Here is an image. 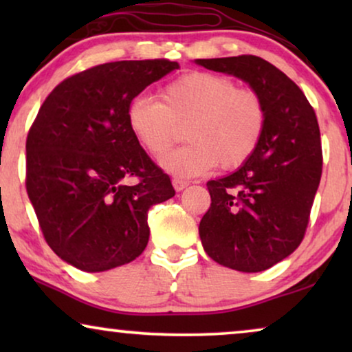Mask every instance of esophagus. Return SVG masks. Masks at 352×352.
I'll return each mask as SVG.
<instances>
[{"label": "esophagus", "mask_w": 352, "mask_h": 352, "mask_svg": "<svg viewBox=\"0 0 352 352\" xmlns=\"http://www.w3.org/2000/svg\"><path fill=\"white\" fill-rule=\"evenodd\" d=\"M187 186H189V182L184 181V179H179V177H175V179H173V187H175L176 192L184 190Z\"/></svg>", "instance_id": "1"}]
</instances>
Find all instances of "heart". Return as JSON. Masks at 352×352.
<instances>
[{"label":"heart","mask_w":352,"mask_h":352,"mask_svg":"<svg viewBox=\"0 0 352 352\" xmlns=\"http://www.w3.org/2000/svg\"><path fill=\"white\" fill-rule=\"evenodd\" d=\"M128 128L148 155L160 157L179 138L189 141L160 160L179 177L205 175L219 165L235 170L258 151L267 124V109L258 91L237 88L228 76L190 72L160 91V102L134 98L126 110Z\"/></svg>","instance_id":"obj_1"}]
</instances>
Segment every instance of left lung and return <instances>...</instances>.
I'll return each mask as SVG.
<instances>
[{"label":"left lung","instance_id":"8db88e82","mask_svg":"<svg viewBox=\"0 0 352 352\" xmlns=\"http://www.w3.org/2000/svg\"><path fill=\"white\" fill-rule=\"evenodd\" d=\"M247 81L264 99L267 124L258 151L232 175L208 181L211 205L199 234L226 267L261 272L300 247L322 176L314 109L295 81L258 56L197 59Z\"/></svg>","mask_w":352,"mask_h":352}]
</instances>
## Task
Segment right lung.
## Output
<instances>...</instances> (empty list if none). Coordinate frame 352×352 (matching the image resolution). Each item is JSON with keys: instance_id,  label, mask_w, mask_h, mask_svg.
Returning <instances> with one entry per match:
<instances>
[{"instance_id": "1", "label": "right lung", "mask_w": 352, "mask_h": 352, "mask_svg": "<svg viewBox=\"0 0 352 352\" xmlns=\"http://www.w3.org/2000/svg\"><path fill=\"white\" fill-rule=\"evenodd\" d=\"M177 67L168 59L91 67L40 107L27 136V194L47 245L76 269L102 272L136 259L148 242V208L176 194L133 138L126 110Z\"/></svg>"}]
</instances>
